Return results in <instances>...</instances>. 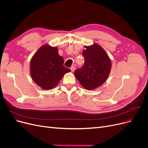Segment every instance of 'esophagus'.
Segmentation results:
<instances>
[{
  "label": "esophagus",
  "mask_w": 148,
  "mask_h": 148,
  "mask_svg": "<svg viewBox=\"0 0 148 148\" xmlns=\"http://www.w3.org/2000/svg\"><path fill=\"white\" fill-rule=\"evenodd\" d=\"M70 69H71V72L73 73L74 71V70H75V66H71Z\"/></svg>",
  "instance_id": "obj_1"
}]
</instances>
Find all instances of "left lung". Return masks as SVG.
<instances>
[{
    "label": "left lung",
    "mask_w": 148,
    "mask_h": 148,
    "mask_svg": "<svg viewBox=\"0 0 148 148\" xmlns=\"http://www.w3.org/2000/svg\"><path fill=\"white\" fill-rule=\"evenodd\" d=\"M83 56L84 66L74 72L75 77L82 86L87 90H95L101 86L110 74L112 63L108 54L99 45L94 43L85 46Z\"/></svg>",
    "instance_id": "left-lung-1"
}]
</instances>
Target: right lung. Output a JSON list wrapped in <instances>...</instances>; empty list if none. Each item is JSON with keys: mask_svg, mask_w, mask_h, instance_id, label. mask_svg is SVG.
<instances>
[{"mask_svg": "<svg viewBox=\"0 0 148 148\" xmlns=\"http://www.w3.org/2000/svg\"><path fill=\"white\" fill-rule=\"evenodd\" d=\"M63 58L59 56L57 47L44 45L32 57L30 73L32 80L45 90L54 88L66 73L71 72L63 66Z\"/></svg>", "mask_w": 148, "mask_h": 148, "instance_id": "1", "label": "right lung"}]
</instances>
